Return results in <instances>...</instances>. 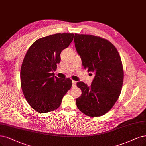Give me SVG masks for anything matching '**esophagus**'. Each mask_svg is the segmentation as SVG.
<instances>
[{"instance_id":"34e87169","label":"esophagus","mask_w":146,"mask_h":146,"mask_svg":"<svg viewBox=\"0 0 146 146\" xmlns=\"http://www.w3.org/2000/svg\"><path fill=\"white\" fill-rule=\"evenodd\" d=\"M76 84V82L75 81V80H72V86L73 87H74L75 85Z\"/></svg>"}]
</instances>
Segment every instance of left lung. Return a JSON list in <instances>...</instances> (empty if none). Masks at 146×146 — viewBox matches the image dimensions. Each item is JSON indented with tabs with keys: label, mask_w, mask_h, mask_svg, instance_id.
<instances>
[{
	"label": "left lung",
	"mask_w": 146,
	"mask_h": 146,
	"mask_svg": "<svg viewBox=\"0 0 146 146\" xmlns=\"http://www.w3.org/2000/svg\"><path fill=\"white\" fill-rule=\"evenodd\" d=\"M74 41L84 68L94 73L90 86L77 83L82 94L76 105L88 116H102L112 108L121 93L124 73L120 55L111 42L99 36L75 34Z\"/></svg>",
	"instance_id": "8db88e82"
}]
</instances>
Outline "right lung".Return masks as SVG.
Here are the masks:
<instances>
[{
    "label": "right lung",
    "mask_w": 146,
    "mask_h": 146,
    "mask_svg": "<svg viewBox=\"0 0 146 146\" xmlns=\"http://www.w3.org/2000/svg\"><path fill=\"white\" fill-rule=\"evenodd\" d=\"M73 34H55L35 41L27 52L21 65L20 82L25 99L36 111L56 110L72 87L70 79L54 76L61 52L73 40Z\"/></svg>",
    "instance_id": "right-lung-1"
}]
</instances>
